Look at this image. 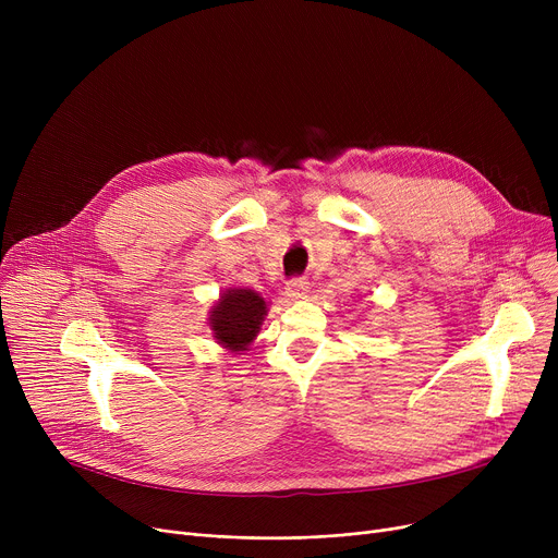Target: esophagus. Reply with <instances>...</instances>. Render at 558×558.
Wrapping results in <instances>:
<instances>
[{
  "label": "esophagus",
  "mask_w": 558,
  "mask_h": 558,
  "mask_svg": "<svg viewBox=\"0 0 558 558\" xmlns=\"http://www.w3.org/2000/svg\"><path fill=\"white\" fill-rule=\"evenodd\" d=\"M307 291H310V282H307L305 278H294V280H289V282L284 284V296L291 299V301L305 299Z\"/></svg>",
  "instance_id": "1"
}]
</instances>
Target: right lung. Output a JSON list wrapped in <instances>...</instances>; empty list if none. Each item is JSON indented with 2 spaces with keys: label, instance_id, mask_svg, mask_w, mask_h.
I'll list each match as a JSON object with an SVG mask.
<instances>
[{
  "label": "right lung",
  "instance_id": "right-lung-1",
  "mask_svg": "<svg viewBox=\"0 0 558 558\" xmlns=\"http://www.w3.org/2000/svg\"><path fill=\"white\" fill-rule=\"evenodd\" d=\"M264 316H267V303L257 291L228 289L210 310V328L223 348L242 353L257 337Z\"/></svg>",
  "mask_w": 558,
  "mask_h": 558
}]
</instances>
